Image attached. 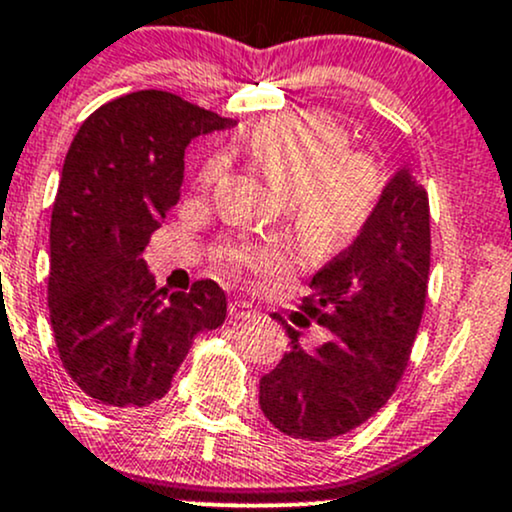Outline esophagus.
<instances>
[{
	"instance_id": "34e87169",
	"label": "esophagus",
	"mask_w": 512,
	"mask_h": 512,
	"mask_svg": "<svg viewBox=\"0 0 512 512\" xmlns=\"http://www.w3.org/2000/svg\"><path fill=\"white\" fill-rule=\"evenodd\" d=\"M255 308H252L250 301H230L228 303V316L235 320H247L255 316Z\"/></svg>"
}]
</instances>
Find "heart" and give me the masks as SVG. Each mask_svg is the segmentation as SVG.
Instances as JSON below:
<instances>
[{
	"label": "heart",
	"mask_w": 512,
	"mask_h": 512,
	"mask_svg": "<svg viewBox=\"0 0 512 512\" xmlns=\"http://www.w3.org/2000/svg\"><path fill=\"white\" fill-rule=\"evenodd\" d=\"M267 182L289 201L291 221L308 247L333 252L362 233L384 192V174L369 155L352 153L350 136L323 114H294L260 123L243 140ZM226 170V153L216 150L199 170L201 187H211ZM230 269L252 274L277 272L286 250L267 240H238L223 250Z\"/></svg>",
	"instance_id": "1"
}]
</instances>
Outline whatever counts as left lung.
Returning <instances> with one entry per match:
<instances>
[{"label": "left lung", "instance_id": "obj_1", "mask_svg": "<svg viewBox=\"0 0 512 512\" xmlns=\"http://www.w3.org/2000/svg\"><path fill=\"white\" fill-rule=\"evenodd\" d=\"M430 274V204L411 170H398L355 243L320 272L301 303L328 330L306 350L282 320L289 352L260 379L269 423L296 440H333L367 423L396 391L423 318ZM308 325V320L296 313Z\"/></svg>", "mask_w": 512, "mask_h": 512}]
</instances>
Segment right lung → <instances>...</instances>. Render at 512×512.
<instances>
[{
    "label": "right lung",
    "mask_w": 512,
    "mask_h": 512,
    "mask_svg": "<svg viewBox=\"0 0 512 512\" xmlns=\"http://www.w3.org/2000/svg\"><path fill=\"white\" fill-rule=\"evenodd\" d=\"M233 123L140 89L99 106L67 150L50 218V325L65 372L97 408L160 401L196 335L226 320L216 282L167 294L143 255L179 201L189 140Z\"/></svg>",
    "instance_id": "add662e5"
}]
</instances>
